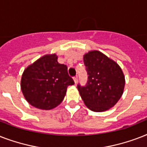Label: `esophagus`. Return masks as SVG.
I'll use <instances>...</instances> for the list:
<instances>
[{
	"instance_id": "1",
	"label": "esophagus",
	"mask_w": 147,
	"mask_h": 147,
	"mask_svg": "<svg viewBox=\"0 0 147 147\" xmlns=\"http://www.w3.org/2000/svg\"><path fill=\"white\" fill-rule=\"evenodd\" d=\"M73 80H74V82H75V83H76V84L78 82V76H76V77H74Z\"/></svg>"
}]
</instances>
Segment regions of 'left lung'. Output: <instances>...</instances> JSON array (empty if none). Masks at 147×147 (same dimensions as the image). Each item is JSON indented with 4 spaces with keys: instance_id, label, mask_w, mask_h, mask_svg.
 <instances>
[{
    "instance_id": "8db88e82",
    "label": "left lung",
    "mask_w": 147,
    "mask_h": 147,
    "mask_svg": "<svg viewBox=\"0 0 147 147\" xmlns=\"http://www.w3.org/2000/svg\"><path fill=\"white\" fill-rule=\"evenodd\" d=\"M88 72L85 86L78 85L85 105L94 112H102L116 105L123 94L125 78L122 69L114 60L98 50L84 55Z\"/></svg>"
}]
</instances>
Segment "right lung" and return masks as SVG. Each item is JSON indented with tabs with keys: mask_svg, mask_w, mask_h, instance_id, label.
<instances>
[{
	"mask_svg": "<svg viewBox=\"0 0 147 147\" xmlns=\"http://www.w3.org/2000/svg\"><path fill=\"white\" fill-rule=\"evenodd\" d=\"M57 59L55 54L43 55L24 70L21 91L33 107L42 110L55 108L64 99L68 86L75 84L66 65L59 63Z\"/></svg>",
	"mask_w": 147,
	"mask_h": 147,
	"instance_id": "add662e5",
	"label": "right lung"
}]
</instances>
